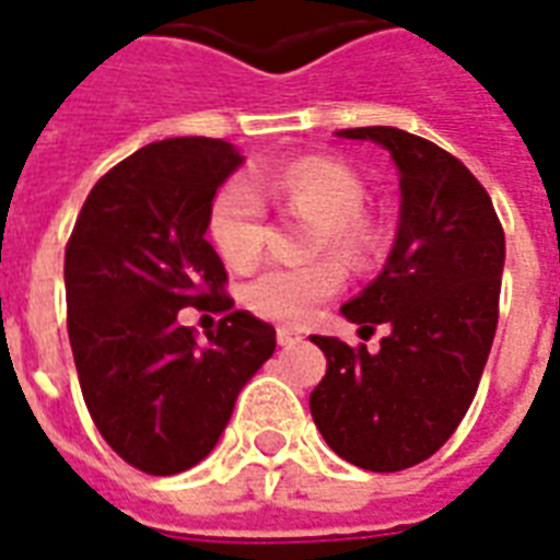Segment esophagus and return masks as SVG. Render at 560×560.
I'll return each instance as SVG.
<instances>
[{
    "instance_id": "obj_1",
    "label": "esophagus",
    "mask_w": 560,
    "mask_h": 560,
    "mask_svg": "<svg viewBox=\"0 0 560 560\" xmlns=\"http://www.w3.org/2000/svg\"><path fill=\"white\" fill-rule=\"evenodd\" d=\"M277 341H280L283 348H292V345H298V341H303V336H301V332H298V329L280 327V329H277Z\"/></svg>"
}]
</instances>
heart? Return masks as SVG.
<instances>
[{"label": "heart", "instance_id": "heart-1", "mask_svg": "<svg viewBox=\"0 0 560 560\" xmlns=\"http://www.w3.org/2000/svg\"><path fill=\"white\" fill-rule=\"evenodd\" d=\"M266 203L315 221L310 250H329L345 266H365L376 250V231L362 207L365 186L353 168L327 158H301L231 177L212 195L207 236L233 271L250 268L266 248ZM345 283L336 259L306 266H271L245 285V303L259 318L301 324Z\"/></svg>", "mask_w": 560, "mask_h": 560}]
</instances>
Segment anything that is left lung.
<instances>
[{
    "mask_svg": "<svg viewBox=\"0 0 560 560\" xmlns=\"http://www.w3.org/2000/svg\"><path fill=\"white\" fill-rule=\"evenodd\" d=\"M400 172V224L388 262L341 306L362 329L388 327L380 353L312 336L327 374L310 394L315 427L345 462L394 474L427 462L470 409L500 318L505 233L491 195L435 142L400 128H348Z\"/></svg>",
    "mask_w": 560,
    "mask_h": 560,
    "instance_id": "1",
    "label": "left lung"
}]
</instances>
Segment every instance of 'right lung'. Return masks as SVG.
I'll list each match as a JSON object with an SVG mask.
<instances>
[{"mask_svg": "<svg viewBox=\"0 0 560 560\" xmlns=\"http://www.w3.org/2000/svg\"><path fill=\"white\" fill-rule=\"evenodd\" d=\"M240 163L224 140L151 142L98 177L67 242L81 394L110 450L142 474L198 465L242 385L275 353V327L233 310L228 271L207 242L212 195ZM186 305L222 315L207 346L176 320Z\"/></svg>", "mask_w": 560, "mask_h": 560, "instance_id": "right-lung-1", "label": "right lung"}]
</instances>
